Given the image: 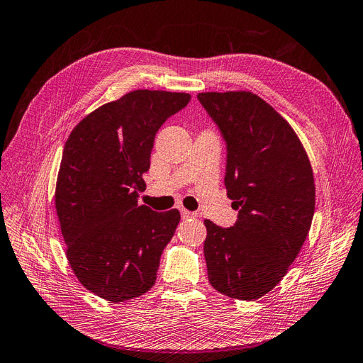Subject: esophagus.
<instances>
[{"mask_svg":"<svg viewBox=\"0 0 363 363\" xmlns=\"http://www.w3.org/2000/svg\"><path fill=\"white\" fill-rule=\"evenodd\" d=\"M181 216L184 217V219H194V217H198L199 214L198 213H194V211H189V210H185V208H181Z\"/></svg>","mask_w":363,"mask_h":363,"instance_id":"1","label":"esophagus"}]
</instances>
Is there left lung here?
<instances>
[{
    "instance_id": "1",
    "label": "left lung",
    "mask_w": 363,
    "mask_h": 363,
    "mask_svg": "<svg viewBox=\"0 0 363 363\" xmlns=\"http://www.w3.org/2000/svg\"><path fill=\"white\" fill-rule=\"evenodd\" d=\"M198 99L226 141V193L239 210L231 228L203 220L208 281L252 301L281 281L306 242L315 213L312 165L291 124L252 92Z\"/></svg>"
}]
</instances>
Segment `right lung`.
Returning <instances> with one entry per match:
<instances>
[{"label": "right lung", "instance_id": "right-lung-1", "mask_svg": "<svg viewBox=\"0 0 363 363\" xmlns=\"http://www.w3.org/2000/svg\"><path fill=\"white\" fill-rule=\"evenodd\" d=\"M190 94L137 89L106 103L71 130L55 203L67 258L82 286L111 303L146 294L181 220L178 210L138 205L155 135Z\"/></svg>", "mask_w": 363, "mask_h": 363}]
</instances>
